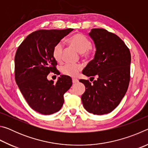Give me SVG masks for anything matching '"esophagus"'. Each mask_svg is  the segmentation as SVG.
I'll return each instance as SVG.
<instances>
[{
    "instance_id": "esophagus-1",
    "label": "esophagus",
    "mask_w": 148,
    "mask_h": 148,
    "mask_svg": "<svg viewBox=\"0 0 148 148\" xmlns=\"http://www.w3.org/2000/svg\"><path fill=\"white\" fill-rule=\"evenodd\" d=\"M72 82H73V84H76L78 82V79L75 78V77H73V78H72Z\"/></svg>"
}]
</instances>
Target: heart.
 I'll use <instances>...</instances> for the list:
<instances>
[{
    "label": "heart",
    "mask_w": 148,
    "mask_h": 148,
    "mask_svg": "<svg viewBox=\"0 0 148 148\" xmlns=\"http://www.w3.org/2000/svg\"><path fill=\"white\" fill-rule=\"evenodd\" d=\"M69 42L77 51L83 56H88L91 53V42L86 36L81 34H76L69 39ZM64 45L62 42H59L55 45L53 49V58L57 62H61L62 61ZM82 69V65L75 63H66L61 67V73L66 76L74 77Z\"/></svg>",
    "instance_id": "b5f03b06"
}]
</instances>
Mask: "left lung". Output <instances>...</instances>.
Wrapping results in <instances>:
<instances>
[{
	"mask_svg": "<svg viewBox=\"0 0 148 148\" xmlns=\"http://www.w3.org/2000/svg\"><path fill=\"white\" fill-rule=\"evenodd\" d=\"M88 34L96 51L82 73L93 79L97 76V79L92 84L79 79L86 87L82 101L89 113L106 114L118 106L128 89L131 53L119 36L106 30L92 29Z\"/></svg>",
	"mask_w": 148,
	"mask_h": 148,
	"instance_id": "obj_1",
	"label": "left lung"
}]
</instances>
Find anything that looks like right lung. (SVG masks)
<instances>
[{
  "instance_id": "add662e5",
  "label": "right lung",
  "mask_w": 148,
  "mask_h": 148,
  "mask_svg": "<svg viewBox=\"0 0 148 148\" xmlns=\"http://www.w3.org/2000/svg\"><path fill=\"white\" fill-rule=\"evenodd\" d=\"M73 30H39L28 35L17 49L16 83L30 107L41 114L59 112L64 103V94L72 85L68 76L61 75L56 84L47 77L51 72L59 74L53 56L55 45Z\"/></svg>"
}]
</instances>
